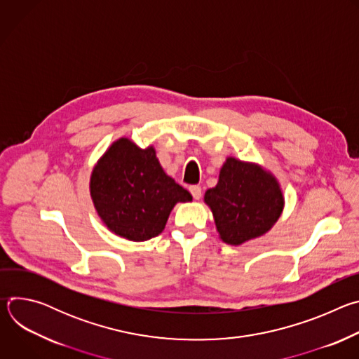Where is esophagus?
Returning a JSON list of instances; mask_svg holds the SVG:
<instances>
[{
    "label": "esophagus",
    "mask_w": 359,
    "mask_h": 359,
    "mask_svg": "<svg viewBox=\"0 0 359 359\" xmlns=\"http://www.w3.org/2000/svg\"><path fill=\"white\" fill-rule=\"evenodd\" d=\"M189 190H190L191 196H193L196 200H198V198L201 197V187H200V186L193 184V186H190V187H189Z\"/></svg>",
    "instance_id": "1"
}]
</instances>
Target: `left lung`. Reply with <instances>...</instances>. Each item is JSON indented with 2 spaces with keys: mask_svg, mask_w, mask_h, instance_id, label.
<instances>
[{
  "mask_svg": "<svg viewBox=\"0 0 359 359\" xmlns=\"http://www.w3.org/2000/svg\"><path fill=\"white\" fill-rule=\"evenodd\" d=\"M220 238L233 245L266 234L284 209L277 179L262 166L227 158L216 187L204 193Z\"/></svg>",
  "mask_w": 359,
  "mask_h": 359,
  "instance_id": "obj_1",
  "label": "left lung"
}]
</instances>
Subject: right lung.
Returning <instances> with one entry per match:
<instances>
[{"instance_id":"obj_1","label":"right lung","mask_w":359,"mask_h":359,"mask_svg":"<svg viewBox=\"0 0 359 359\" xmlns=\"http://www.w3.org/2000/svg\"><path fill=\"white\" fill-rule=\"evenodd\" d=\"M90 197L105 226L130 241L159 236L175 204L191 194L165 173L153 146L140 149L121 137L111 144L90 175Z\"/></svg>"}]
</instances>
